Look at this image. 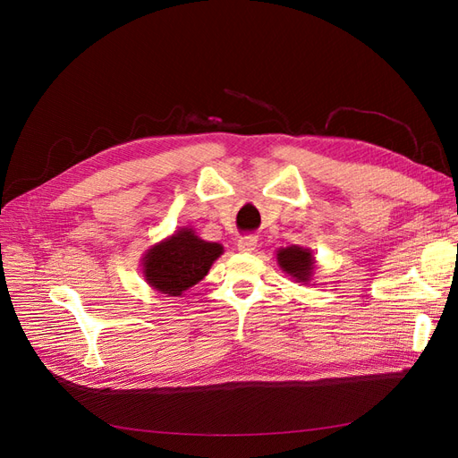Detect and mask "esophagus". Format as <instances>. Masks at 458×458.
<instances>
[{
  "mask_svg": "<svg viewBox=\"0 0 458 458\" xmlns=\"http://www.w3.org/2000/svg\"><path fill=\"white\" fill-rule=\"evenodd\" d=\"M256 244H258L256 237H252V234H248V237H241L239 239L237 248H239V252L248 254V252H254L256 250Z\"/></svg>",
  "mask_w": 458,
  "mask_h": 458,
  "instance_id": "obj_1",
  "label": "esophagus"
}]
</instances>
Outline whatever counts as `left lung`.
Listing matches in <instances>:
<instances>
[{
    "label": "left lung",
    "instance_id": "left-lung-1",
    "mask_svg": "<svg viewBox=\"0 0 458 458\" xmlns=\"http://www.w3.org/2000/svg\"><path fill=\"white\" fill-rule=\"evenodd\" d=\"M276 261L284 273H288L296 283L308 284L315 271V258L310 248L286 246L276 250Z\"/></svg>",
    "mask_w": 458,
    "mask_h": 458
}]
</instances>
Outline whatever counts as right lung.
Here are the masks:
<instances>
[{
    "label": "right lung",
    "instance_id": "add662e5",
    "mask_svg": "<svg viewBox=\"0 0 458 458\" xmlns=\"http://www.w3.org/2000/svg\"><path fill=\"white\" fill-rule=\"evenodd\" d=\"M224 254V246L202 241L195 231L183 227L172 237L150 246L143 258L145 281L168 296H182L210 271L212 263Z\"/></svg>",
    "mask_w": 458,
    "mask_h": 458
}]
</instances>
